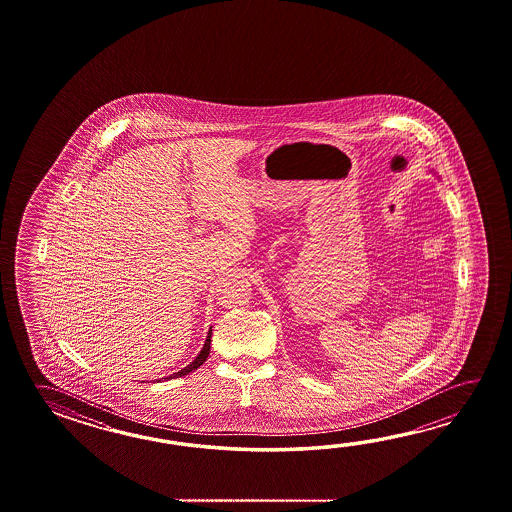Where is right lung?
<instances>
[{"label":"right lung","instance_id":"obj_1","mask_svg":"<svg viewBox=\"0 0 512 512\" xmlns=\"http://www.w3.org/2000/svg\"><path fill=\"white\" fill-rule=\"evenodd\" d=\"M210 338H212V327H210V331H208L207 340H205V346L201 349V353L197 355L196 360L192 362V364H188L186 368H183L181 371H177L174 375H170V377H166V379H177V377H183V375H188L190 371L197 370L205 360L208 359V353H210Z\"/></svg>","mask_w":512,"mask_h":512}]
</instances>
